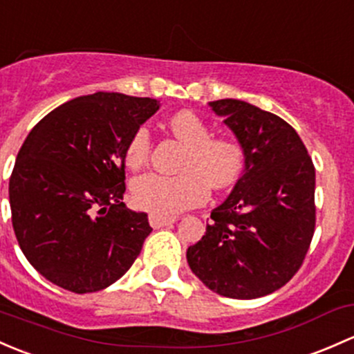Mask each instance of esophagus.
I'll use <instances>...</instances> for the list:
<instances>
[{
    "mask_svg": "<svg viewBox=\"0 0 354 354\" xmlns=\"http://www.w3.org/2000/svg\"><path fill=\"white\" fill-rule=\"evenodd\" d=\"M176 218L173 217H159V215H149V224H151L152 229H161V227H167L174 224Z\"/></svg>",
    "mask_w": 354,
    "mask_h": 354,
    "instance_id": "34e87169",
    "label": "esophagus"
}]
</instances>
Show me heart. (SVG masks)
I'll list each match as a JSON object with an SVG mask.
<instances>
[{"label": "heart", "instance_id": "obj_1", "mask_svg": "<svg viewBox=\"0 0 354 354\" xmlns=\"http://www.w3.org/2000/svg\"><path fill=\"white\" fill-rule=\"evenodd\" d=\"M171 133L187 146L180 165L181 174L165 176L149 173L132 181V200L137 207L159 217H171L203 203L208 187L222 192L232 187L244 169V149L230 137H212V130L198 115L183 110L167 122ZM151 132L139 127L125 147V162L140 169L151 156Z\"/></svg>", "mask_w": 354, "mask_h": 354}]
</instances>
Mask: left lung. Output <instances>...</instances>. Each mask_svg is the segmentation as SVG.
Listing matches in <instances>:
<instances>
[{"mask_svg":"<svg viewBox=\"0 0 354 354\" xmlns=\"http://www.w3.org/2000/svg\"><path fill=\"white\" fill-rule=\"evenodd\" d=\"M244 149V169L207 232L189 245V270L212 292L251 300L299 271L315 227V169L283 118L241 100L208 103Z\"/></svg>","mask_w":354,"mask_h":354,"instance_id":"1","label":"left lung"}]
</instances>
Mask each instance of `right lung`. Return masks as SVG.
<instances>
[{"mask_svg": "<svg viewBox=\"0 0 354 354\" xmlns=\"http://www.w3.org/2000/svg\"><path fill=\"white\" fill-rule=\"evenodd\" d=\"M154 98L98 91L42 118L10 178L15 236L28 263L61 288L89 293L124 277L151 234L125 208V147L159 110Z\"/></svg>", "mask_w": 354, "mask_h": 354, "instance_id": "1", "label": "right lung"}]
</instances>
